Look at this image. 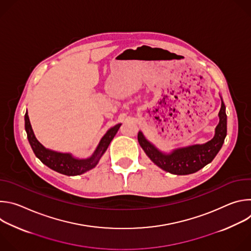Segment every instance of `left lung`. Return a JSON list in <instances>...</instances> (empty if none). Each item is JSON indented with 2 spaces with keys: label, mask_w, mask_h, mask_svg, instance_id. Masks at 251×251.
I'll use <instances>...</instances> for the list:
<instances>
[{
  "label": "left lung",
  "mask_w": 251,
  "mask_h": 251,
  "mask_svg": "<svg viewBox=\"0 0 251 251\" xmlns=\"http://www.w3.org/2000/svg\"><path fill=\"white\" fill-rule=\"evenodd\" d=\"M219 116L220 123L216 128V135L202 145L176 149L166 155L158 151L148 142L142 132L138 133V142L147 156L164 171L174 175L193 174L210 163L224 144L226 136V114L224 102H222Z\"/></svg>",
  "instance_id": "1"
}]
</instances>
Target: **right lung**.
Instances as JSON below:
<instances>
[{
    "label": "right lung",
    "instance_id": "right-lung-1",
    "mask_svg": "<svg viewBox=\"0 0 251 251\" xmlns=\"http://www.w3.org/2000/svg\"><path fill=\"white\" fill-rule=\"evenodd\" d=\"M120 126L121 124H117L107 131V133L102 137L99 145L96 148L92 157L86 160H79V159L74 158L70 154L57 153V152H53L46 149L37 140V138L34 137V134L32 132V129L29 123L27 112H25V128L28 142L34 155L42 161V163H44L46 166H48L51 170L66 176L81 175L93 169L99 162L101 156L104 154L107 148H108L110 142L116 135Z\"/></svg>",
    "mask_w": 251,
    "mask_h": 251
}]
</instances>
